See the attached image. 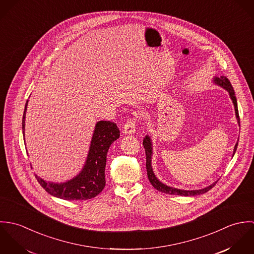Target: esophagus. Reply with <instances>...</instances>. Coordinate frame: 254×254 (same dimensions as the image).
Segmentation results:
<instances>
[{"instance_id":"1","label":"esophagus","mask_w":254,"mask_h":254,"mask_svg":"<svg viewBox=\"0 0 254 254\" xmlns=\"http://www.w3.org/2000/svg\"><path fill=\"white\" fill-rule=\"evenodd\" d=\"M136 132V121L135 119H129L124 127H123V134L125 135H131Z\"/></svg>"}]
</instances>
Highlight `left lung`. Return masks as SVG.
Returning a JSON list of instances; mask_svg holds the SVG:
<instances>
[{
    "label": "left lung",
    "mask_w": 254,
    "mask_h": 254,
    "mask_svg": "<svg viewBox=\"0 0 254 254\" xmlns=\"http://www.w3.org/2000/svg\"><path fill=\"white\" fill-rule=\"evenodd\" d=\"M213 83L217 86L222 87L223 89H225L228 93L229 96L232 100V103L234 105V109H235V113H236V118L238 121V124L240 126V117H239V110H238V103H237V98L235 95V91L231 85V82L229 81V79L226 76H214L213 77ZM143 145L145 147V156H146V172H147V177L148 180L150 182V184L152 185V187L154 189H156L157 190L164 192V193H169V194H176V195H185V196H191V195H197V194H202L205 193L206 191H208L210 189H212L217 181L214 182L213 184L209 185L208 187H205L203 189L200 190H181V189H177V188H173L170 186H167L165 184H163L162 182L159 181V179L155 176L153 169H152V153H153V149H152V142L151 139L148 135H146L144 140H143ZM238 147V142L235 145L234 147V151H233V156L237 150Z\"/></svg>",
    "instance_id": "obj_1"
}]
</instances>
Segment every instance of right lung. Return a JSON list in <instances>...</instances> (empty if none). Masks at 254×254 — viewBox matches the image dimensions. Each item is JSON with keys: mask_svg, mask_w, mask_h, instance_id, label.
Returning a JSON list of instances; mask_svg holds the SVG:
<instances>
[{"mask_svg": "<svg viewBox=\"0 0 254 254\" xmlns=\"http://www.w3.org/2000/svg\"><path fill=\"white\" fill-rule=\"evenodd\" d=\"M27 105L28 101L22 118L23 137ZM119 136L120 131L115 123L103 120L97 122L85 164L76 176L63 183L46 181L40 177H37V181L47 192L62 199L86 200L97 196L106 186L105 170L109 146Z\"/></svg>", "mask_w": 254, "mask_h": 254, "instance_id": "obj_1", "label": "right lung"}]
</instances>
